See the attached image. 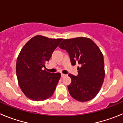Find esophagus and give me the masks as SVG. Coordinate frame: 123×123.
Masks as SVG:
<instances>
[{
    "label": "esophagus",
    "instance_id": "34e87169",
    "mask_svg": "<svg viewBox=\"0 0 123 123\" xmlns=\"http://www.w3.org/2000/svg\"><path fill=\"white\" fill-rule=\"evenodd\" d=\"M61 76H62V78H64L65 76H66V74L62 73V74H61Z\"/></svg>",
    "mask_w": 123,
    "mask_h": 123
}]
</instances>
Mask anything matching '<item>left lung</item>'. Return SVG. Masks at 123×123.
Masks as SVG:
<instances>
[{
	"label": "left lung",
	"instance_id": "obj_1",
	"mask_svg": "<svg viewBox=\"0 0 123 123\" xmlns=\"http://www.w3.org/2000/svg\"><path fill=\"white\" fill-rule=\"evenodd\" d=\"M59 47L68 52L71 65H79L77 76L68 74L71 79L68 86L69 94L79 102L94 98L105 78L104 56L98 47L91 39L81 37L64 39Z\"/></svg>",
	"mask_w": 123,
	"mask_h": 123
}]
</instances>
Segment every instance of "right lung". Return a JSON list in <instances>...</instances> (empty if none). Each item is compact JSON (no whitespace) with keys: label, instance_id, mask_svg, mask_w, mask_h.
I'll return each instance as SVG.
<instances>
[{"label":"right lung","instance_id":"right-lung-1","mask_svg":"<svg viewBox=\"0 0 123 123\" xmlns=\"http://www.w3.org/2000/svg\"><path fill=\"white\" fill-rule=\"evenodd\" d=\"M63 39L36 36L24 45L17 60L18 84L25 95L34 101L50 97L60 79V73L47 72L43 68Z\"/></svg>","mask_w":123,"mask_h":123}]
</instances>
